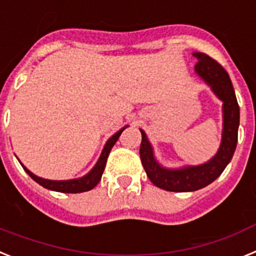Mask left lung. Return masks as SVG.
<instances>
[{
	"instance_id": "8db88e82",
	"label": "left lung",
	"mask_w": 256,
	"mask_h": 256,
	"mask_svg": "<svg viewBox=\"0 0 256 256\" xmlns=\"http://www.w3.org/2000/svg\"><path fill=\"white\" fill-rule=\"evenodd\" d=\"M193 56L197 59L196 72L211 86L218 98L223 100V138L220 148L214 158L204 165L168 170L156 162L152 146L146 139V132L140 130L142 143L139 153L146 176L156 186L168 192H193L212 183L232 160L238 139L240 106L230 76L220 64L208 54L193 52Z\"/></svg>"
}]
</instances>
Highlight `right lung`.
<instances>
[{
    "instance_id": "1",
    "label": "right lung",
    "mask_w": 256,
    "mask_h": 256,
    "mask_svg": "<svg viewBox=\"0 0 256 256\" xmlns=\"http://www.w3.org/2000/svg\"><path fill=\"white\" fill-rule=\"evenodd\" d=\"M125 130V128L120 130L117 134L113 135L110 140L106 142V146H104L103 152L100 154V158L98 161V164L95 165V168L88 172V175H85L84 178H80V179H73V180H48V179H42V178L36 176L34 174H32L26 168H23L26 171V174L32 178L33 180L37 182L40 186H42L44 188H48V190H55V192H62V193H81L86 192V190H92L95 186H96L102 179V175H103V171L106 168V158L110 156V150L112 146H114L117 139L120 138V135L122 134V131Z\"/></svg>"
}]
</instances>
